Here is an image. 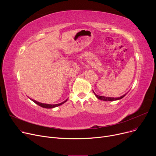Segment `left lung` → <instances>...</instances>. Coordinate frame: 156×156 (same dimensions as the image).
Instances as JSON below:
<instances>
[{"instance_id": "obj_1", "label": "left lung", "mask_w": 156, "mask_h": 156, "mask_svg": "<svg viewBox=\"0 0 156 156\" xmlns=\"http://www.w3.org/2000/svg\"><path fill=\"white\" fill-rule=\"evenodd\" d=\"M94 94H95V93H94ZM95 96L98 98V99H100V100H102V101H117V100H119V99H122V98H123V97L125 96L126 94L124 95L121 96V97H118V98L107 97H104V96L98 95H97V94H95Z\"/></svg>"}]
</instances>
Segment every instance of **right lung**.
Masks as SVG:
<instances>
[{
  "label": "right lung",
  "mask_w": 156,
  "mask_h": 156,
  "mask_svg": "<svg viewBox=\"0 0 156 156\" xmlns=\"http://www.w3.org/2000/svg\"><path fill=\"white\" fill-rule=\"evenodd\" d=\"M31 101H34L35 103H36L37 104H38V105L41 106L42 108H47V109H51V108H55V107H57V106H59L62 104H64V102H66L67 101V100H66L65 101L60 103V104H53V105H51V104H43V103H40V102H38L35 100H33L31 99Z\"/></svg>",
  "instance_id": "1"
}]
</instances>
